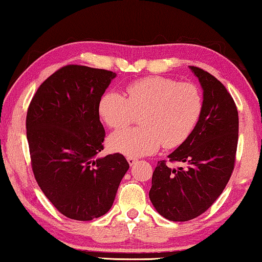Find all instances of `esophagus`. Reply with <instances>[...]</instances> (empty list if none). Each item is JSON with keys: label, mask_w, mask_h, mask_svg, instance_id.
I'll return each instance as SVG.
<instances>
[{"label": "esophagus", "mask_w": 262, "mask_h": 262, "mask_svg": "<svg viewBox=\"0 0 262 262\" xmlns=\"http://www.w3.org/2000/svg\"><path fill=\"white\" fill-rule=\"evenodd\" d=\"M127 161H128V163H129V165L132 167V165H134L136 162H138L139 160L136 159V157H133V156H129V157H127Z\"/></svg>", "instance_id": "1"}]
</instances>
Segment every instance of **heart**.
<instances>
[{
	"label": "heart",
	"mask_w": 262,
	"mask_h": 262,
	"mask_svg": "<svg viewBox=\"0 0 262 262\" xmlns=\"http://www.w3.org/2000/svg\"><path fill=\"white\" fill-rule=\"evenodd\" d=\"M203 97L192 82L151 76L141 78L126 87V97L107 91L98 103V113L113 129H121L135 121L140 127L115 133L110 147L128 156L156 151L163 144L175 148L189 138L201 118Z\"/></svg>",
	"instance_id": "1"
}]
</instances>
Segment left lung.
<instances>
[{"instance_id": "obj_1", "label": "left lung", "mask_w": 262, "mask_h": 262, "mask_svg": "<svg viewBox=\"0 0 262 262\" xmlns=\"http://www.w3.org/2000/svg\"><path fill=\"white\" fill-rule=\"evenodd\" d=\"M203 89V111L193 132L172 151L171 168L157 162L149 198L157 212L171 222H188L204 213L230 181L238 146V110L217 78L190 66Z\"/></svg>"}]
</instances>
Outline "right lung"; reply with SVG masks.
<instances>
[{"instance_id":"1","label":"right lung","mask_w":262,"mask_h":262,"mask_svg":"<svg viewBox=\"0 0 262 262\" xmlns=\"http://www.w3.org/2000/svg\"><path fill=\"white\" fill-rule=\"evenodd\" d=\"M116 73L66 65L41 84L29 105L31 167L52 205L70 219L89 222L108 212L129 164L122 154L97 159L105 129L101 95Z\"/></svg>"}]
</instances>
